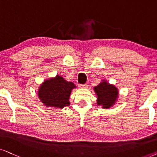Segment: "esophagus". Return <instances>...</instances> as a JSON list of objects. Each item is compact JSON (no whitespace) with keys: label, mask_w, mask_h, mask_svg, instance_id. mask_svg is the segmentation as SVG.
<instances>
[{"label":"esophagus","mask_w":157,"mask_h":157,"mask_svg":"<svg viewBox=\"0 0 157 157\" xmlns=\"http://www.w3.org/2000/svg\"><path fill=\"white\" fill-rule=\"evenodd\" d=\"M80 88H88V85L85 83V84H80Z\"/></svg>","instance_id":"obj_1"}]
</instances>
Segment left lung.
Instances as JSON below:
<instances>
[{
  "label": "left lung",
  "mask_w": 157,
  "mask_h": 157,
  "mask_svg": "<svg viewBox=\"0 0 157 157\" xmlns=\"http://www.w3.org/2000/svg\"><path fill=\"white\" fill-rule=\"evenodd\" d=\"M94 91L97 95V104L104 109L110 108L117 100V88L114 85L107 83L106 80H103L94 87Z\"/></svg>",
  "instance_id": "1"
}]
</instances>
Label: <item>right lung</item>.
I'll return each instance as SVG.
<instances>
[{
  "mask_svg": "<svg viewBox=\"0 0 157 157\" xmlns=\"http://www.w3.org/2000/svg\"><path fill=\"white\" fill-rule=\"evenodd\" d=\"M76 88L72 82H67L59 75L54 78L45 80L40 87L38 97L46 106L62 109L70 104L69 96L72 89Z\"/></svg>",
  "mask_w": 157,
  "mask_h": 157,
  "instance_id": "1",
  "label": "right lung"
}]
</instances>
